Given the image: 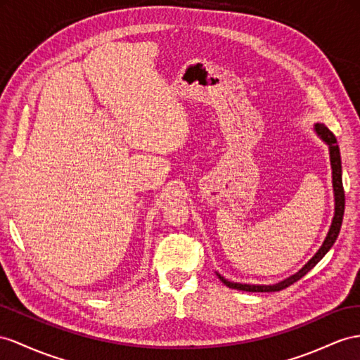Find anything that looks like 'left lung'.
<instances>
[{"label":"left lung","mask_w":360,"mask_h":360,"mask_svg":"<svg viewBox=\"0 0 360 360\" xmlns=\"http://www.w3.org/2000/svg\"><path fill=\"white\" fill-rule=\"evenodd\" d=\"M315 132L328 146V152H330V164H331V174H333V193H335V216L333 220H331V225L328 229V234L326 237L324 243L318 250V252L311 257V259L302 266V268L297 272L290 275L289 278H285L276 284H242V283H233L224 278L222 275L217 276L220 278L225 285H228L229 289H237V290H243V292H278L285 288H289L290 284L295 281L301 280L304 275H306L309 271H311L318 262L324 257L333 243L336 242V238L340 231V225H342V219H344V210H345V195H344V187H342V165H340V152H339V146L336 141V136L333 132H330V129L324 124H315Z\"/></svg>","instance_id":"obj_1"}]
</instances>
